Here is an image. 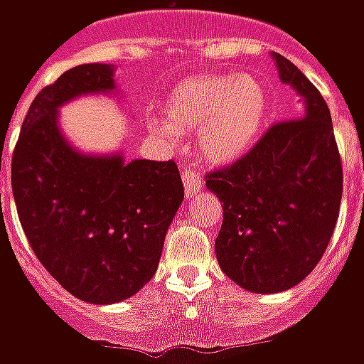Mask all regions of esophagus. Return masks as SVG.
<instances>
[{
	"instance_id": "1",
	"label": "esophagus",
	"mask_w": 364,
	"mask_h": 364,
	"mask_svg": "<svg viewBox=\"0 0 364 364\" xmlns=\"http://www.w3.org/2000/svg\"><path fill=\"white\" fill-rule=\"evenodd\" d=\"M181 179H183V187H185V193L187 197H195L198 191L203 189V179L198 177V173L195 169L191 167H185L181 171Z\"/></svg>"
}]
</instances>
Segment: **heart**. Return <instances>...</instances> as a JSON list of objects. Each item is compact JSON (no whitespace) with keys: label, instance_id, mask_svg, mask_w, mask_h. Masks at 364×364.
Returning a JSON list of instances; mask_svg holds the SVG:
<instances>
[{"label":"heart","instance_id":"obj_1","mask_svg":"<svg viewBox=\"0 0 364 364\" xmlns=\"http://www.w3.org/2000/svg\"><path fill=\"white\" fill-rule=\"evenodd\" d=\"M171 122H151L169 140L198 132V144L214 164L242 158L259 136L267 112L265 87L247 74H208L191 80L167 101Z\"/></svg>","mask_w":364,"mask_h":364}]
</instances>
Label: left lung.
Masks as SVG:
<instances>
[{"mask_svg": "<svg viewBox=\"0 0 364 364\" xmlns=\"http://www.w3.org/2000/svg\"><path fill=\"white\" fill-rule=\"evenodd\" d=\"M271 56L281 82L302 97V119L273 124L244 158L206 177L224 210L216 237L220 269L257 294L289 290L312 273L343 193L328 105L290 60Z\"/></svg>", "mask_w": 364, "mask_h": 364, "instance_id": "1", "label": "left lung"}]
</instances>
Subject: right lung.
<instances>
[{
  "label": "right lung",
  "instance_id": "obj_1",
  "mask_svg": "<svg viewBox=\"0 0 364 364\" xmlns=\"http://www.w3.org/2000/svg\"><path fill=\"white\" fill-rule=\"evenodd\" d=\"M111 64H82L31 103L11 159L21 226L38 261L75 298L127 300L158 271L167 228L183 203L175 161L83 154L68 142L58 109L112 93Z\"/></svg>",
  "mask_w": 364,
  "mask_h": 364
}]
</instances>
